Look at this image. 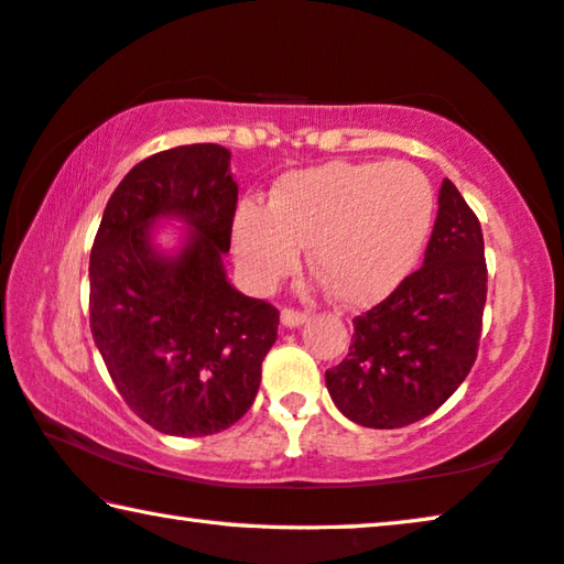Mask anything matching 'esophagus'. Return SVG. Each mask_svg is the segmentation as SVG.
<instances>
[{"label": "esophagus", "mask_w": 564, "mask_h": 564, "mask_svg": "<svg viewBox=\"0 0 564 564\" xmlns=\"http://www.w3.org/2000/svg\"><path fill=\"white\" fill-rule=\"evenodd\" d=\"M281 322H283V326H289V329H296V326L308 322V314H306V311H299V308H283L281 311Z\"/></svg>", "instance_id": "34e87169"}]
</instances>
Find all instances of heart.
<instances>
[{
    "mask_svg": "<svg viewBox=\"0 0 564 564\" xmlns=\"http://www.w3.org/2000/svg\"><path fill=\"white\" fill-rule=\"evenodd\" d=\"M435 195L408 162H329L281 176L268 207H238L232 250L246 279L268 289L308 263L347 306H369L410 273L433 225Z\"/></svg>",
    "mask_w": 564,
    "mask_h": 564,
    "instance_id": "heart-1",
    "label": "heart"
}]
</instances>
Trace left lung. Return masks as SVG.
Instances as JSON below:
<instances>
[{
	"label": "left lung",
	"mask_w": 564,
	"mask_h": 564,
	"mask_svg": "<svg viewBox=\"0 0 564 564\" xmlns=\"http://www.w3.org/2000/svg\"><path fill=\"white\" fill-rule=\"evenodd\" d=\"M484 304L481 223L443 180L423 265L355 318L349 355L326 369L334 405L380 431L435 413L476 362Z\"/></svg>",
	"instance_id": "obj_1"
}]
</instances>
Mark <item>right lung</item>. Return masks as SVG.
<instances>
[{"label":"right lung","mask_w":564,"mask_h":564,"mask_svg":"<svg viewBox=\"0 0 564 564\" xmlns=\"http://www.w3.org/2000/svg\"><path fill=\"white\" fill-rule=\"evenodd\" d=\"M238 184L230 151H159L123 176L90 250V334L133 413L159 433L213 435L253 405L279 308L225 273ZM159 219L188 225L183 248L153 242Z\"/></svg>","instance_id":"add662e5"}]
</instances>
